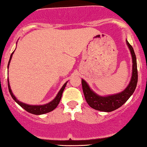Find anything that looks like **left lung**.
Masks as SVG:
<instances>
[{
	"mask_svg": "<svg viewBox=\"0 0 147 147\" xmlns=\"http://www.w3.org/2000/svg\"><path fill=\"white\" fill-rule=\"evenodd\" d=\"M126 44L131 52L132 58V73L131 80L127 86L123 91L117 94H111L108 96H100L94 92L86 81L82 78V88L84 91L86 101L91 108L96 110L105 112H111L121 107L123 104L126 102L131 96L133 94L136 89L138 81L137 64L136 58L132 46L129 44L127 40H126Z\"/></svg>",
	"mask_w": 147,
	"mask_h": 147,
	"instance_id": "1",
	"label": "left lung"
}]
</instances>
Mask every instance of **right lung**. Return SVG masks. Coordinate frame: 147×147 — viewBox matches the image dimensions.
<instances>
[{"label":"right lung","mask_w":147,"mask_h":147,"mask_svg":"<svg viewBox=\"0 0 147 147\" xmlns=\"http://www.w3.org/2000/svg\"><path fill=\"white\" fill-rule=\"evenodd\" d=\"M14 51L11 53V57H10L9 61H8V68H9L10 63H11V59H12V56H13V54ZM67 83L68 81L63 84V86L61 87L60 91H59V93H58L57 95H56V96L54 98V99H53L51 101L48 103V104H43V105H30V104H25V103H23L21 102V101H18V100L17 99L16 97L13 95L12 91H11V86H10V84H9V80L8 79V90H9L10 94H11V96H12L13 99L14 101L18 104V105L21 106V107H22L23 109H24L26 111L30 113V114H35V115H40V114H46V113L51 112V111L54 110L57 107V106L59 105V102H60L61 98V96H62V94H63V90H64Z\"/></svg>","instance_id":"right-lung-1"}]
</instances>
